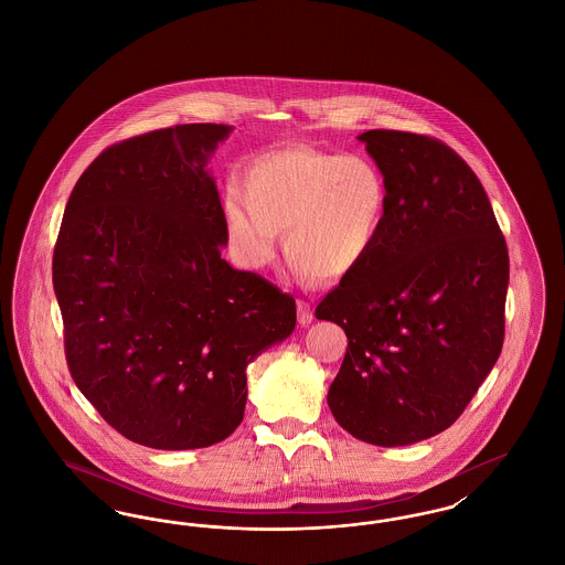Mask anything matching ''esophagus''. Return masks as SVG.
<instances>
[{
  "instance_id": "esophagus-1",
  "label": "esophagus",
  "mask_w": 565,
  "mask_h": 565,
  "mask_svg": "<svg viewBox=\"0 0 565 565\" xmlns=\"http://www.w3.org/2000/svg\"><path fill=\"white\" fill-rule=\"evenodd\" d=\"M296 307H298V323L300 326H309V323L313 322V309H311L309 302L298 300Z\"/></svg>"
}]
</instances>
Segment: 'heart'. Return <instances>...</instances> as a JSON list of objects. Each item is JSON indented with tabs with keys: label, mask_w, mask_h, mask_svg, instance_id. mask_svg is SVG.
Listing matches in <instances>:
<instances>
[{
	"label": "heart",
	"mask_w": 565,
	"mask_h": 565,
	"mask_svg": "<svg viewBox=\"0 0 565 565\" xmlns=\"http://www.w3.org/2000/svg\"><path fill=\"white\" fill-rule=\"evenodd\" d=\"M390 186L375 162L313 148H279L245 167L243 190L228 184L222 217L247 269L284 249L300 275L339 279L360 269L381 239Z\"/></svg>",
	"instance_id": "heart-1"
}]
</instances>
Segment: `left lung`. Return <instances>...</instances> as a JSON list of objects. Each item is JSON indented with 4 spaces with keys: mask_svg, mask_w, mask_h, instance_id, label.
<instances>
[{
    "mask_svg": "<svg viewBox=\"0 0 565 565\" xmlns=\"http://www.w3.org/2000/svg\"><path fill=\"white\" fill-rule=\"evenodd\" d=\"M390 207L371 258L323 298L348 353L328 390L343 430L404 447L447 430L504 343L509 249L475 171L438 139L358 135Z\"/></svg>",
    "mask_w": 565,
    "mask_h": 565,
    "instance_id": "left-lung-1",
    "label": "left lung"
}]
</instances>
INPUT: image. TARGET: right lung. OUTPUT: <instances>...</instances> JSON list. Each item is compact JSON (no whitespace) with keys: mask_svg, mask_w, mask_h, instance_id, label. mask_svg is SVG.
<instances>
[{"mask_svg":"<svg viewBox=\"0 0 565 565\" xmlns=\"http://www.w3.org/2000/svg\"><path fill=\"white\" fill-rule=\"evenodd\" d=\"M228 125H178L102 152L65 205L54 295L84 398L137 445L184 451L231 436L245 369L286 341L296 302L233 269L210 159Z\"/></svg>","mask_w":565,"mask_h":565,"instance_id":"obj_1","label":"right lung"}]
</instances>
